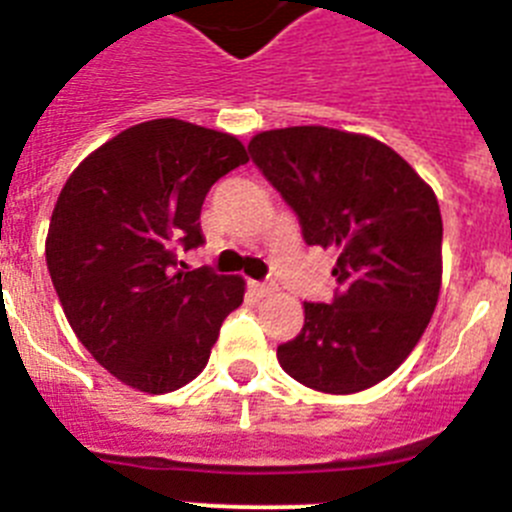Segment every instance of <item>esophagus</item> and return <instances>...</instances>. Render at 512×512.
I'll return each mask as SVG.
<instances>
[{
	"label": "esophagus",
	"instance_id": "obj_1",
	"mask_svg": "<svg viewBox=\"0 0 512 512\" xmlns=\"http://www.w3.org/2000/svg\"><path fill=\"white\" fill-rule=\"evenodd\" d=\"M251 292L256 297H266V295H271V292H274V284H269V282H251Z\"/></svg>",
	"mask_w": 512,
	"mask_h": 512
}]
</instances>
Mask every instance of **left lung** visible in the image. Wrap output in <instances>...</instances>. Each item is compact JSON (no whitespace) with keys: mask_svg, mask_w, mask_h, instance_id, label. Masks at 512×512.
Segmentation results:
<instances>
[{"mask_svg":"<svg viewBox=\"0 0 512 512\" xmlns=\"http://www.w3.org/2000/svg\"><path fill=\"white\" fill-rule=\"evenodd\" d=\"M253 164L295 210L307 246L336 251L330 305L277 348L284 372L328 395L390 377L431 323L441 289V210L413 166L369 135L323 125L266 130Z\"/></svg>","mask_w":512,"mask_h":512,"instance_id":"8db88e82","label":"left lung"}]
</instances>
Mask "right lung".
Returning a JSON list of instances; mask_svg holds the SVG:
<instances>
[{"instance_id":"add662e5","label":"right lung","mask_w":512,"mask_h":512,"mask_svg":"<svg viewBox=\"0 0 512 512\" xmlns=\"http://www.w3.org/2000/svg\"><path fill=\"white\" fill-rule=\"evenodd\" d=\"M246 161L233 135L164 117L107 140L58 194L45 241L58 300L89 354L135 390L192 382L243 302L241 277L179 269L176 246L205 243L202 202Z\"/></svg>"}]
</instances>
